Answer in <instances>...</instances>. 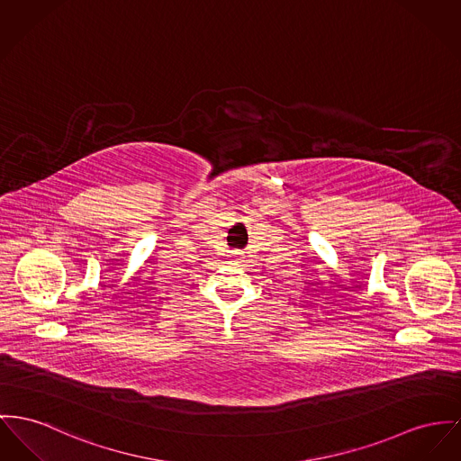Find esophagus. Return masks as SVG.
Wrapping results in <instances>:
<instances>
[{"label":"esophagus","instance_id":"esophagus-1","mask_svg":"<svg viewBox=\"0 0 461 461\" xmlns=\"http://www.w3.org/2000/svg\"><path fill=\"white\" fill-rule=\"evenodd\" d=\"M230 258H232V260L238 264V262H241V258H243V253H241V251H232V253H230Z\"/></svg>","mask_w":461,"mask_h":461}]
</instances>
